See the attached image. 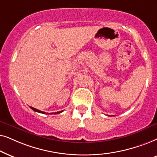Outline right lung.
<instances>
[{
  "label": "right lung",
  "mask_w": 157,
  "mask_h": 157,
  "mask_svg": "<svg viewBox=\"0 0 157 157\" xmlns=\"http://www.w3.org/2000/svg\"><path fill=\"white\" fill-rule=\"evenodd\" d=\"M31 109H32L33 110H34V111H36V112H38V113H44V114H45L46 113L45 112H43V111H41V110H38V109H36V108H32V107H30ZM62 112H63V110H62V111H59V112H57V113H52L51 114H58V113H62ZM49 114V113H48Z\"/></svg>",
  "instance_id": "obj_1"
}]
</instances>
